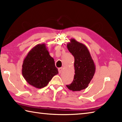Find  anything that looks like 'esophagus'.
<instances>
[{
	"instance_id": "obj_1",
	"label": "esophagus",
	"mask_w": 122,
	"mask_h": 122,
	"mask_svg": "<svg viewBox=\"0 0 122 122\" xmlns=\"http://www.w3.org/2000/svg\"><path fill=\"white\" fill-rule=\"evenodd\" d=\"M62 69H63V68H62V67L59 68L58 69V70H59V74H61V73L62 71Z\"/></svg>"
}]
</instances>
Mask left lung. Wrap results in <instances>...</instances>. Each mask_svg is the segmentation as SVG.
<instances>
[{
  "label": "left lung",
  "mask_w": 122,
  "mask_h": 122,
  "mask_svg": "<svg viewBox=\"0 0 122 122\" xmlns=\"http://www.w3.org/2000/svg\"><path fill=\"white\" fill-rule=\"evenodd\" d=\"M68 51L75 59L74 80L67 87L76 92L85 89L93 78L95 73V65L89 51L85 45L71 39L67 45Z\"/></svg>",
  "instance_id": "obj_1"
}]
</instances>
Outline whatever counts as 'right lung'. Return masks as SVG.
I'll use <instances>...</instances> for the list:
<instances>
[{
	"label": "right lung",
	"mask_w": 122,
	"mask_h": 122,
	"mask_svg": "<svg viewBox=\"0 0 122 122\" xmlns=\"http://www.w3.org/2000/svg\"><path fill=\"white\" fill-rule=\"evenodd\" d=\"M58 73L54 60L49 55L45 44L36 45L24 60L22 76L29 84L36 88L46 86Z\"/></svg>",
	"instance_id": "add662e5"
}]
</instances>
